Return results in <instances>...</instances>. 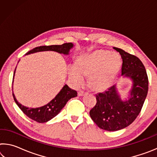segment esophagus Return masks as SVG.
I'll return each mask as SVG.
<instances>
[{
  "mask_svg": "<svg viewBox=\"0 0 157 157\" xmlns=\"http://www.w3.org/2000/svg\"><path fill=\"white\" fill-rule=\"evenodd\" d=\"M85 94V93L83 91H79L78 92V95L79 96H82V95H84Z\"/></svg>",
  "mask_w": 157,
  "mask_h": 157,
  "instance_id": "esophagus-1",
  "label": "esophagus"
}]
</instances>
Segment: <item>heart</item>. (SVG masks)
<instances>
[{"label":"heart","instance_id":"obj_1","mask_svg":"<svg viewBox=\"0 0 157 157\" xmlns=\"http://www.w3.org/2000/svg\"><path fill=\"white\" fill-rule=\"evenodd\" d=\"M121 63V58L117 53L96 50L79 57L78 64L71 63L69 77L76 86H80L84 83V75H89V83L93 88L105 89L118 74Z\"/></svg>","mask_w":157,"mask_h":157}]
</instances>
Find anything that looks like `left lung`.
Returning <instances> with one entry per match:
<instances>
[{
    "instance_id": "8db88e82",
    "label": "left lung",
    "mask_w": 157,
    "mask_h": 157,
    "mask_svg": "<svg viewBox=\"0 0 157 157\" xmlns=\"http://www.w3.org/2000/svg\"><path fill=\"white\" fill-rule=\"evenodd\" d=\"M123 59L121 75L132 80L128 100H122L113 85L107 91L96 94L97 102L90 110V116L100 129L118 131L134 121L141 111L148 91V78L144 65L137 57L113 47Z\"/></svg>"
}]
</instances>
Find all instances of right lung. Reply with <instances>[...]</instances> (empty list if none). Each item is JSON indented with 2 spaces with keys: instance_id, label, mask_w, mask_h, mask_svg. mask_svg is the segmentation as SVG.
Returning a JSON list of instances; mask_svg holds the SVG:
<instances>
[{
  "instance_id": "1",
  "label": "right lung",
  "mask_w": 157,
  "mask_h": 157,
  "mask_svg": "<svg viewBox=\"0 0 157 157\" xmlns=\"http://www.w3.org/2000/svg\"><path fill=\"white\" fill-rule=\"evenodd\" d=\"M73 47L72 43H66L62 45H52V46H43L36 47L33 50L28 51L25 55H30L32 53L41 52V51H55L61 54L68 55L70 50ZM17 68V67H16ZM16 68L13 77V82L15 75ZM12 82V84H13ZM13 98L15 102L17 103L18 107L21 109V110L24 113L26 116L31 118L32 120L37 122L39 123H44L51 120L52 118L56 116L59 113L61 110L64 107L66 102L72 98H75L78 95V93L75 90L71 89L68 87L67 84H65L63 86L62 90L59 92L56 96L48 103L47 105L41 107L37 108H28L25 106L20 104L16 99L14 93L12 94Z\"/></svg>"
}]
</instances>
